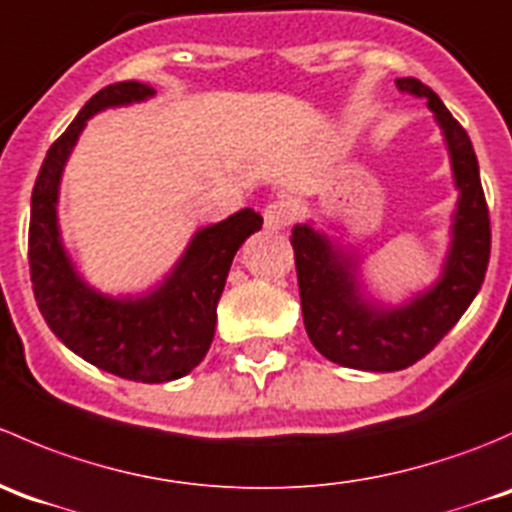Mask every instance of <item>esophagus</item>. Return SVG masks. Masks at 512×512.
<instances>
[{"label": "esophagus", "instance_id": "34e87169", "mask_svg": "<svg viewBox=\"0 0 512 512\" xmlns=\"http://www.w3.org/2000/svg\"><path fill=\"white\" fill-rule=\"evenodd\" d=\"M291 219H293V209H291V204L283 199L271 201V204L263 209V224H266V229H271V231L286 229V226L291 224Z\"/></svg>", "mask_w": 512, "mask_h": 512}]
</instances>
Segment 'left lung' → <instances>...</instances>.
<instances>
[{
	"instance_id": "1",
	"label": "left lung",
	"mask_w": 512,
	"mask_h": 512,
	"mask_svg": "<svg viewBox=\"0 0 512 512\" xmlns=\"http://www.w3.org/2000/svg\"><path fill=\"white\" fill-rule=\"evenodd\" d=\"M406 94L428 101L450 154L458 204L440 278L403 306H381L363 293L358 258L311 224L291 231L303 323L328 361L358 371H401L421 361L458 323L483 286L490 258V216L470 136L430 86L396 79Z\"/></svg>"
}]
</instances>
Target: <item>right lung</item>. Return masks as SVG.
<instances>
[{
    "label": "right lung",
    "instance_id": "obj_1",
    "mask_svg": "<svg viewBox=\"0 0 512 512\" xmlns=\"http://www.w3.org/2000/svg\"><path fill=\"white\" fill-rule=\"evenodd\" d=\"M154 94L141 82H116L96 91L47 151L29 216V273L47 326L91 366L139 383L176 381L204 361L214 341L216 306L231 261L263 224L254 209H241L219 224L204 226L169 276L141 296H106L79 276L59 234L57 201L64 166L91 116Z\"/></svg>",
    "mask_w": 512,
    "mask_h": 512
}]
</instances>
